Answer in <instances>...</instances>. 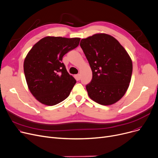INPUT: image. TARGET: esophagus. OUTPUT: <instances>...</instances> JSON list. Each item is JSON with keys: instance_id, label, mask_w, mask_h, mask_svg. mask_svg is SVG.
Wrapping results in <instances>:
<instances>
[{"instance_id": "obj_1", "label": "esophagus", "mask_w": 158, "mask_h": 158, "mask_svg": "<svg viewBox=\"0 0 158 158\" xmlns=\"http://www.w3.org/2000/svg\"><path fill=\"white\" fill-rule=\"evenodd\" d=\"M76 79L77 80V81H79L80 80V79H81V75L79 73V74H77L76 76Z\"/></svg>"}]
</instances>
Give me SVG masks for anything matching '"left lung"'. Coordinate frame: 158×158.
<instances>
[{
    "instance_id": "obj_1",
    "label": "left lung",
    "mask_w": 158,
    "mask_h": 158,
    "mask_svg": "<svg viewBox=\"0 0 158 158\" xmlns=\"http://www.w3.org/2000/svg\"><path fill=\"white\" fill-rule=\"evenodd\" d=\"M80 46L92 71V79L86 86L90 98L105 106L118 101L126 92L132 72L125 48L107 34L82 39Z\"/></svg>"
}]
</instances>
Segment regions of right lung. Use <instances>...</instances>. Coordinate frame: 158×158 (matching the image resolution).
<instances>
[{
    "mask_svg": "<svg viewBox=\"0 0 158 158\" xmlns=\"http://www.w3.org/2000/svg\"><path fill=\"white\" fill-rule=\"evenodd\" d=\"M80 38L47 36L27 54L23 70L29 89L38 101L54 106L67 98L76 81L62 63L63 57L76 48Z\"/></svg>",
    "mask_w": 158,
    "mask_h": 158,
    "instance_id": "obj_1",
    "label": "right lung"
}]
</instances>
